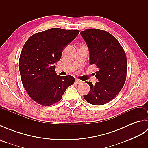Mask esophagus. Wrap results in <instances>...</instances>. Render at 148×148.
I'll return each mask as SVG.
<instances>
[{"mask_svg":"<svg viewBox=\"0 0 148 148\" xmlns=\"http://www.w3.org/2000/svg\"><path fill=\"white\" fill-rule=\"evenodd\" d=\"M75 81H76V83L77 84H80L82 83V81H81L79 79H76Z\"/></svg>","mask_w":148,"mask_h":148,"instance_id":"1","label":"esophagus"}]
</instances>
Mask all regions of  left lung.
Returning <instances> with one entry per match:
<instances>
[{"mask_svg":"<svg viewBox=\"0 0 148 148\" xmlns=\"http://www.w3.org/2000/svg\"><path fill=\"white\" fill-rule=\"evenodd\" d=\"M90 52V64L98 70L95 77L99 81L90 86L84 99L93 105L106 104L120 92L126 81L127 61L123 48L118 40L105 30L97 29L81 31Z\"/></svg>","mask_w":148,"mask_h":148,"instance_id":"obj_1","label":"left lung"}]
</instances>
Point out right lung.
<instances>
[{"label":"right lung","instance_id":"add662e5","mask_svg":"<svg viewBox=\"0 0 148 148\" xmlns=\"http://www.w3.org/2000/svg\"><path fill=\"white\" fill-rule=\"evenodd\" d=\"M79 33L53 28L33 34L25 43L19 60L21 79L27 93L39 104L46 107L59 102L67 87L74 84V77L56 74L55 63Z\"/></svg>","mask_w":148,"mask_h":148}]
</instances>
